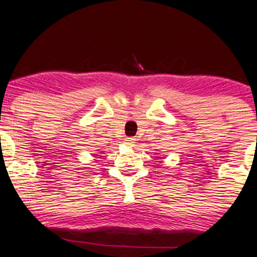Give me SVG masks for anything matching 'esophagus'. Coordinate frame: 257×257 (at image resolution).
I'll return each mask as SVG.
<instances>
[{
    "mask_svg": "<svg viewBox=\"0 0 257 257\" xmlns=\"http://www.w3.org/2000/svg\"><path fill=\"white\" fill-rule=\"evenodd\" d=\"M124 144H125V145H128V146H133L135 144V139L126 138L125 140H124Z\"/></svg>",
    "mask_w": 257,
    "mask_h": 257,
    "instance_id": "obj_1",
    "label": "esophagus"
}]
</instances>
